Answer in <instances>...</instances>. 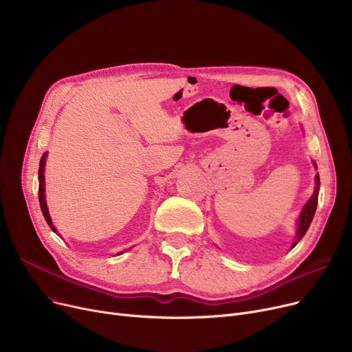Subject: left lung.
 I'll list each match as a JSON object with an SVG mask.
<instances>
[{"label":"left lung","instance_id":"left-lung-1","mask_svg":"<svg viewBox=\"0 0 352 352\" xmlns=\"http://www.w3.org/2000/svg\"><path fill=\"white\" fill-rule=\"evenodd\" d=\"M317 179V187H316V191H314L312 197L309 198V201L307 202V206L304 207L301 215H300V219H298V230H297V235H295V241L292 243V247L294 248L295 245H297L301 238L305 235L307 230L309 228V224L311 221L314 218V214H316V210H317V204H318V190H320V177L317 175L316 177Z\"/></svg>","mask_w":352,"mask_h":352}]
</instances>
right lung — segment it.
Here are the masks:
<instances>
[{"label": "right lung", "mask_w": 352, "mask_h": 352, "mask_svg": "<svg viewBox=\"0 0 352 352\" xmlns=\"http://www.w3.org/2000/svg\"><path fill=\"white\" fill-rule=\"evenodd\" d=\"M45 157L47 154H44L41 157V161H40V170H38V179H40V187H38V199H40V206H41V211H43V215L47 221V224L50 226V228L55 232V227L52 226V221L50 218V214H48V208H47V202H45V186H44V165H45Z\"/></svg>", "instance_id": "1"}]
</instances>
